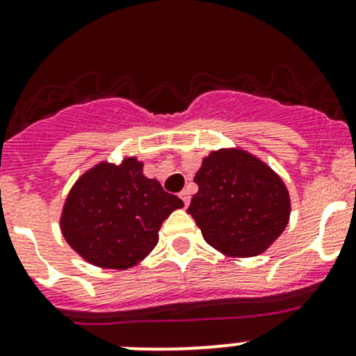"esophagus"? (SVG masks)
<instances>
[{
    "instance_id": "esophagus-1",
    "label": "esophagus",
    "mask_w": 356,
    "mask_h": 356,
    "mask_svg": "<svg viewBox=\"0 0 356 356\" xmlns=\"http://www.w3.org/2000/svg\"><path fill=\"white\" fill-rule=\"evenodd\" d=\"M179 196H181V200L184 201V204H186V207H188L189 201H191V193H189L188 189H184V191H182L181 195H179Z\"/></svg>"
}]
</instances>
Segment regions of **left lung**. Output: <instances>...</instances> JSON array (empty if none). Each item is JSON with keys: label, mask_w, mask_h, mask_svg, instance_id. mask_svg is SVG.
Wrapping results in <instances>:
<instances>
[{"label": "left lung", "mask_w": 356, "mask_h": 356, "mask_svg": "<svg viewBox=\"0 0 356 356\" xmlns=\"http://www.w3.org/2000/svg\"><path fill=\"white\" fill-rule=\"evenodd\" d=\"M188 213L225 257L261 254L284 232L291 198L281 175L246 149L220 148L201 160Z\"/></svg>", "instance_id": "left-lung-1"}]
</instances>
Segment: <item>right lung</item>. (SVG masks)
Wrapping results in <instances>:
<instances>
[{"instance_id": "obj_1", "label": "right lung", "mask_w": 356, "mask_h": 356, "mask_svg": "<svg viewBox=\"0 0 356 356\" xmlns=\"http://www.w3.org/2000/svg\"><path fill=\"white\" fill-rule=\"evenodd\" d=\"M143 167L136 156H124L120 163L102 160L68 191L60 229L88 264L113 270L134 267L156 246L165 218L184 207L160 181L146 177Z\"/></svg>"}]
</instances>
